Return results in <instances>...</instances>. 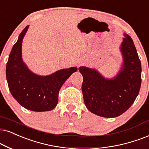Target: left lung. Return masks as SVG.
I'll list each match as a JSON object with an SVG mask.
<instances>
[{
  "instance_id": "obj_1",
  "label": "left lung",
  "mask_w": 149,
  "mask_h": 149,
  "mask_svg": "<svg viewBox=\"0 0 149 149\" xmlns=\"http://www.w3.org/2000/svg\"><path fill=\"white\" fill-rule=\"evenodd\" d=\"M124 36L120 47L123 65L115 78H105L95 69L79 68L83 76L82 91L86 108L104 118H116L125 113L140 89L141 62L131 38Z\"/></svg>"
}]
</instances>
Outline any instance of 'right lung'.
<instances>
[{
	"instance_id": "right-lung-1",
	"label": "right lung",
	"mask_w": 149,
	"mask_h": 149,
	"mask_svg": "<svg viewBox=\"0 0 149 149\" xmlns=\"http://www.w3.org/2000/svg\"><path fill=\"white\" fill-rule=\"evenodd\" d=\"M28 28L29 25L22 30L9 54L6 66L7 83L12 96L24 108L48 111L56 107L61 86L78 69H61L46 76L31 72L22 59V39Z\"/></svg>"
}]
</instances>
